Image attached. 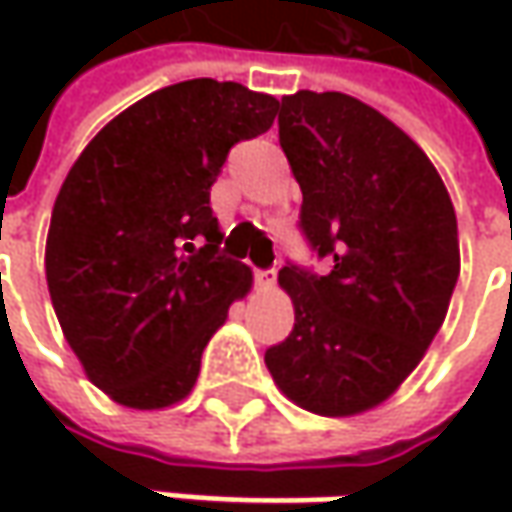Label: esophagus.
<instances>
[{
  "label": "esophagus",
  "instance_id": "obj_1",
  "mask_svg": "<svg viewBox=\"0 0 512 512\" xmlns=\"http://www.w3.org/2000/svg\"><path fill=\"white\" fill-rule=\"evenodd\" d=\"M276 267H267V270H256L253 273V279H256V285L262 287V290H270V287H276Z\"/></svg>",
  "mask_w": 512,
  "mask_h": 512
}]
</instances>
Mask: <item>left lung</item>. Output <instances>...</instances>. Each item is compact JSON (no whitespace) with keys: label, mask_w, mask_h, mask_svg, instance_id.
Here are the masks:
<instances>
[{"label":"left lung","mask_w":512,"mask_h":512,"mask_svg":"<svg viewBox=\"0 0 512 512\" xmlns=\"http://www.w3.org/2000/svg\"><path fill=\"white\" fill-rule=\"evenodd\" d=\"M279 145L302 187L299 230L327 270H279L296 325L265 364L290 402L356 416L413 373L442 327L459 279L456 210L424 150L347 93L285 96Z\"/></svg>","instance_id":"1"}]
</instances>
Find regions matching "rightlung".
Segmentation results:
<instances>
[{"instance_id":"right-lung-1","label":"right lung","mask_w":512,"mask_h":512,"mask_svg":"<svg viewBox=\"0 0 512 512\" xmlns=\"http://www.w3.org/2000/svg\"><path fill=\"white\" fill-rule=\"evenodd\" d=\"M279 102L239 82L190 79L122 110L73 162L50 216L45 276L88 379L113 402L159 410L193 390L202 350L250 270L219 250L210 187Z\"/></svg>"}]
</instances>
